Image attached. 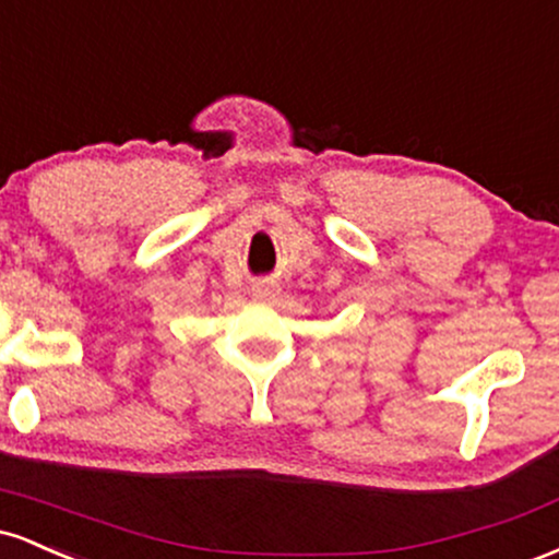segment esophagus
<instances>
[{
  "label": "esophagus",
  "mask_w": 559,
  "mask_h": 559,
  "mask_svg": "<svg viewBox=\"0 0 559 559\" xmlns=\"http://www.w3.org/2000/svg\"><path fill=\"white\" fill-rule=\"evenodd\" d=\"M254 294H258V297H271V286H258Z\"/></svg>",
  "instance_id": "esophagus-1"
}]
</instances>
